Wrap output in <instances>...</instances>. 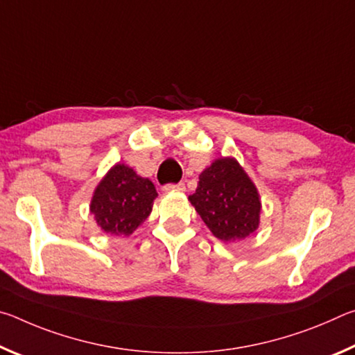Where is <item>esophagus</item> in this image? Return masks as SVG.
I'll use <instances>...</instances> for the list:
<instances>
[{
    "instance_id": "34e87169",
    "label": "esophagus",
    "mask_w": 355,
    "mask_h": 355,
    "mask_svg": "<svg viewBox=\"0 0 355 355\" xmlns=\"http://www.w3.org/2000/svg\"><path fill=\"white\" fill-rule=\"evenodd\" d=\"M163 191L171 192V191H184V183H169L163 186Z\"/></svg>"
}]
</instances>
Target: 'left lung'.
Returning a JSON list of instances; mask_svg holds the SVG:
<instances>
[{
  "label": "left lung",
  "instance_id": "1",
  "mask_svg": "<svg viewBox=\"0 0 355 355\" xmlns=\"http://www.w3.org/2000/svg\"><path fill=\"white\" fill-rule=\"evenodd\" d=\"M189 202L213 235L224 243L241 241L260 224V196L235 158H219L207 167Z\"/></svg>",
  "mask_w": 355,
  "mask_h": 355
}]
</instances>
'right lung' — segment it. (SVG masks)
I'll use <instances>...</instances> for the list:
<instances>
[{
	"label": "right lung",
	"mask_w": 355,
	"mask_h": 355,
	"mask_svg": "<svg viewBox=\"0 0 355 355\" xmlns=\"http://www.w3.org/2000/svg\"><path fill=\"white\" fill-rule=\"evenodd\" d=\"M158 196L155 184L125 164H116L94 191L91 213L98 227L116 236H128L152 213Z\"/></svg>",
	"instance_id": "right-lung-1"
}]
</instances>
